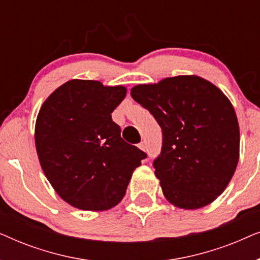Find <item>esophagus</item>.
Wrapping results in <instances>:
<instances>
[{
    "mask_svg": "<svg viewBox=\"0 0 260 260\" xmlns=\"http://www.w3.org/2000/svg\"><path fill=\"white\" fill-rule=\"evenodd\" d=\"M138 148H140V149H141V150H143V151H145V150H147V145H145V143H144V142H141V143H140V144H138Z\"/></svg>",
    "mask_w": 260,
    "mask_h": 260,
    "instance_id": "esophagus-1",
    "label": "esophagus"
}]
</instances>
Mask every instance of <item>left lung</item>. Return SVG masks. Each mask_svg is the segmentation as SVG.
<instances>
[{"label": "left lung", "instance_id": "1", "mask_svg": "<svg viewBox=\"0 0 260 260\" xmlns=\"http://www.w3.org/2000/svg\"><path fill=\"white\" fill-rule=\"evenodd\" d=\"M131 97L162 129L161 154L152 166L167 200L184 209L214 201L239 159V124L229 98L197 76L137 85Z\"/></svg>", "mask_w": 260, "mask_h": 260}]
</instances>
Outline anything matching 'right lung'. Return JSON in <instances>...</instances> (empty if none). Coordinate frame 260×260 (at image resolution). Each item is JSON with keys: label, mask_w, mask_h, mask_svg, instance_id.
I'll list each match as a JSON object with an SVG mask.
<instances>
[{"label": "right lung", "mask_w": 260, "mask_h": 260, "mask_svg": "<svg viewBox=\"0 0 260 260\" xmlns=\"http://www.w3.org/2000/svg\"><path fill=\"white\" fill-rule=\"evenodd\" d=\"M126 94L124 86L73 79L42 104L35 147L59 197L83 211H106L125 195L131 175L147 154L120 137L111 113Z\"/></svg>", "instance_id": "add662e5"}]
</instances>
